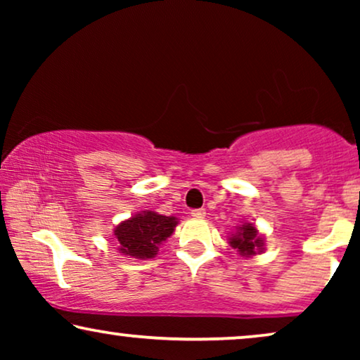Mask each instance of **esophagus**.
I'll use <instances>...</instances> for the list:
<instances>
[{"label":"esophagus","mask_w":360,"mask_h":360,"mask_svg":"<svg viewBox=\"0 0 360 360\" xmlns=\"http://www.w3.org/2000/svg\"><path fill=\"white\" fill-rule=\"evenodd\" d=\"M205 214H206V210H205V208L191 210V216H193L195 219H201V218H205Z\"/></svg>","instance_id":"1"}]
</instances>
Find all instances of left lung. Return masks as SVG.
Wrapping results in <instances>:
<instances>
[{"instance_id":"8db88e82","label":"left lung","mask_w":360,"mask_h":360,"mask_svg":"<svg viewBox=\"0 0 360 360\" xmlns=\"http://www.w3.org/2000/svg\"><path fill=\"white\" fill-rule=\"evenodd\" d=\"M229 244L234 249H238L240 255H254L264 245L262 238L257 234V229L250 223H245L243 228H239L238 233L229 239Z\"/></svg>"}]
</instances>
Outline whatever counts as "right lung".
I'll return each mask as SVG.
<instances>
[{"label":"right lung","instance_id":"add662e5","mask_svg":"<svg viewBox=\"0 0 360 360\" xmlns=\"http://www.w3.org/2000/svg\"><path fill=\"white\" fill-rule=\"evenodd\" d=\"M176 219L174 216H162L154 211H144L132 216L115 229L122 254L134 259H152L159 245L174 233Z\"/></svg>","mask_w":360,"mask_h":360}]
</instances>
